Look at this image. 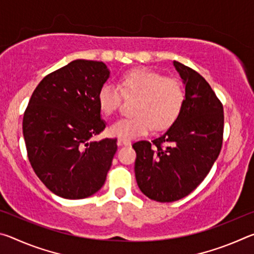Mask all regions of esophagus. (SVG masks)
I'll return each instance as SVG.
<instances>
[{
  "instance_id": "1",
  "label": "esophagus",
  "mask_w": 254,
  "mask_h": 254,
  "mask_svg": "<svg viewBox=\"0 0 254 254\" xmlns=\"http://www.w3.org/2000/svg\"><path fill=\"white\" fill-rule=\"evenodd\" d=\"M118 144L119 145H130L131 144V141L127 140V139H119L118 140Z\"/></svg>"
}]
</instances>
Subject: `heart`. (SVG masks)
I'll list each match as a JSON object with an SVG mask.
<instances>
[{
  "mask_svg": "<svg viewBox=\"0 0 254 254\" xmlns=\"http://www.w3.org/2000/svg\"><path fill=\"white\" fill-rule=\"evenodd\" d=\"M120 88L106 83L97 93V103L106 115L113 114L121 105L122 97H136L134 115L118 120L110 127L111 134L131 139L144 135L153 127L165 131L177 121L182 114L186 94L180 81L167 78L148 68H136L123 74Z\"/></svg>",
  "mask_w": 254,
  "mask_h": 254,
  "instance_id": "obj_1",
  "label": "heart"
}]
</instances>
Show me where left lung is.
I'll return each instance as SVG.
<instances>
[{
  "instance_id": "obj_1",
  "label": "left lung",
  "mask_w": 254,
  "mask_h": 254,
  "mask_svg": "<svg viewBox=\"0 0 254 254\" xmlns=\"http://www.w3.org/2000/svg\"><path fill=\"white\" fill-rule=\"evenodd\" d=\"M185 84L182 114L163 134L133 143L135 179L143 194L160 203L187 196L203 182L221 152L223 104L203 76L174 62Z\"/></svg>"
}]
</instances>
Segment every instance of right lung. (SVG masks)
<instances>
[{
  "mask_svg": "<svg viewBox=\"0 0 254 254\" xmlns=\"http://www.w3.org/2000/svg\"><path fill=\"white\" fill-rule=\"evenodd\" d=\"M110 77L103 62L77 59L37 86L23 115V136L34 173L57 196L81 199L100 190L118 139L91 141L105 128L97 93Z\"/></svg>",
  "mask_w": 254,
  "mask_h": 254,
  "instance_id": "1",
  "label": "right lung"
}]
</instances>
